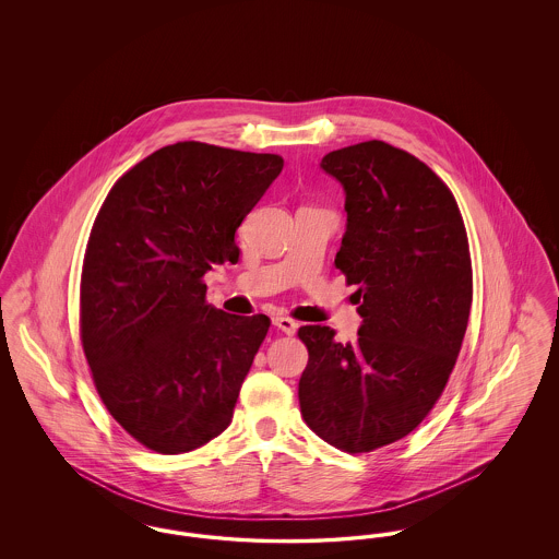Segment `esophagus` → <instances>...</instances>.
Segmentation results:
<instances>
[{
	"mask_svg": "<svg viewBox=\"0 0 559 559\" xmlns=\"http://www.w3.org/2000/svg\"><path fill=\"white\" fill-rule=\"evenodd\" d=\"M272 322H274V326H276V329H281V331H283V333H287V335H293V333L297 331V322L289 319V317H276Z\"/></svg>",
	"mask_w": 559,
	"mask_h": 559,
	"instance_id": "esophagus-1",
	"label": "esophagus"
}]
</instances>
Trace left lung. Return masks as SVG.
Segmentation results:
<instances>
[{
    "instance_id": "8db88e82",
    "label": "left lung",
    "mask_w": 559,
    "mask_h": 559,
    "mask_svg": "<svg viewBox=\"0 0 559 559\" xmlns=\"http://www.w3.org/2000/svg\"><path fill=\"white\" fill-rule=\"evenodd\" d=\"M320 169L346 192L335 266L358 287L362 322L354 344L299 329V406L331 447L369 452L419 426L449 381L472 308L469 245L451 190L417 157L369 140Z\"/></svg>"
}]
</instances>
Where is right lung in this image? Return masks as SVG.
Masks as SVG:
<instances>
[{
    "label": "right lung",
    "mask_w": 559,
    "mask_h": 559,
    "mask_svg": "<svg viewBox=\"0 0 559 559\" xmlns=\"http://www.w3.org/2000/svg\"><path fill=\"white\" fill-rule=\"evenodd\" d=\"M283 169L278 155L163 146L110 188L81 272V342L115 421L160 454L194 451L233 419L266 337L264 314L205 301L213 264Z\"/></svg>",
    "instance_id": "add662e5"
}]
</instances>
